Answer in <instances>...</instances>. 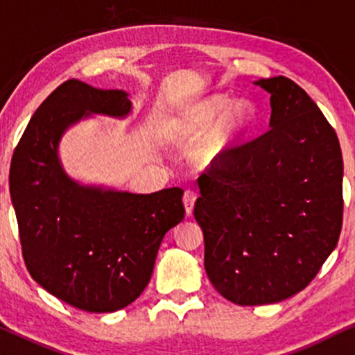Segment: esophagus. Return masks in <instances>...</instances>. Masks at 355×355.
I'll use <instances>...</instances> for the list:
<instances>
[{
	"mask_svg": "<svg viewBox=\"0 0 355 355\" xmlns=\"http://www.w3.org/2000/svg\"><path fill=\"white\" fill-rule=\"evenodd\" d=\"M196 193L193 190H187L185 195H183V205H185V211L188 216L193 214V207H195L196 202Z\"/></svg>",
	"mask_w": 355,
	"mask_h": 355,
	"instance_id": "obj_1",
	"label": "esophagus"
}]
</instances>
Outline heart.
I'll list each match as a JSON object with an SVG mask.
<instances>
[{
    "instance_id": "heart-1",
    "label": "heart",
    "mask_w": 355,
    "mask_h": 355,
    "mask_svg": "<svg viewBox=\"0 0 355 355\" xmlns=\"http://www.w3.org/2000/svg\"><path fill=\"white\" fill-rule=\"evenodd\" d=\"M229 97L217 94L182 112L170 125L172 138L183 141L206 133L216 116L221 115L198 154V160L202 167H212L220 162L253 126L254 108L252 103L248 101H235L229 106Z\"/></svg>"
}]
</instances>
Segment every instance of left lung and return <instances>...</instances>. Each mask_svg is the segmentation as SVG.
Returning a JSON list of instances; mask_svg holds the SVG:
<instances>
[{
  "mask_svg": "<svg viewBox=\"0 0 355 355\" xmlns=\"http://www.w3.org/2000/svg\"><path fill=\"white\" fill-rule=\"evenodd\" d=\"M254 84L271 94L269 130L198 178L193 211L207 277L237 305L276 304L305 289L343 227L336 131L289 78Z\"/></svg>",
  "mask_w": 355,
  "mask_h": 355,
  "instance_id": "obj_1",
  "label": "left lung"
}]
</instances>
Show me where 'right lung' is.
Masks as SVG:
<instances>
[{"instance_id": "obj_1", "label": "right lung", "mask_w": 355, "mask_h": 355, "mask_svg": "<svg viewBox=\"0 0 355 355\" xmlns=\"http://www.w3.org/2000/svg\"><path fill=\"white\" fill-rule=\"evenodd\" d=\"M128 94L69 79L42 102L9 168L22 257L31 276L79 310L128 306L149 284L164 235L185 217L182 188L136 195L81 185L68 177L58 146L64 131L91 116L125 118Z\"/></svg>"}]
</instances>
